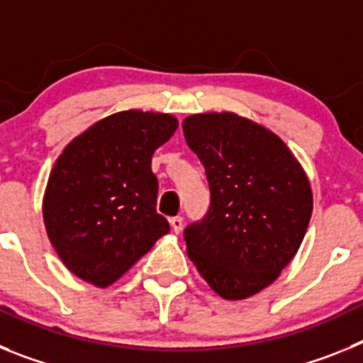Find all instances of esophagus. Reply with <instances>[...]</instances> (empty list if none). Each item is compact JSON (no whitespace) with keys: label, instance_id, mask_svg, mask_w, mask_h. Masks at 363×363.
Listing matches in <instances>:
<instances>
[{"label":"esophagus","instance_id":"1","mask_svg":"<svg viewBox=\"0 0 363 363\" xmlns=\"http://www.w3.org/2000/svg\"><path fill=\"white\" fill-rule=\"evenodd\" d=\"M171 227L174 233H182V229H184V218L182 216H172L171 220Z\"/></svg>","mask_w":363,"mask_h":363}]
</instances>
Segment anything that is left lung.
<instances>
[{
	"mask_svg": "<svg viewBox=\"0 0 363 363\" xmlns=\"http://www.w3.org/2000/svg\"><path fill=\"white\" fill-rule=\"evenodd\" d=\"M182 127L211 189L203 220L184 230L189 258L221 298L252 296L280 277L306 236L309 179L277 134L238 114H192Z\"/></svg>",
	"mask_w": 363,
	"mask_h": 363,
	"instance_id": "1",
	"label": "left lung"
}]
</instances>
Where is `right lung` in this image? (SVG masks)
<instances>
[{
    "mask_svg": "<svg viewBox=\"0 0 363 363\" xmlns=\"http://www.w3.org/2000/svg\"><path fill=\"white\" fill-rule=\"evenodd\" d=\"M176 127L171 114L116 112L74 138L57 158L43 221L57 256L78 278L107 287L169 233V221L156 213L150 162Z\"/></svg>",
    "mask_w": 363,
    "mask_h": 363,
    "instance_id": "obj_1",
    "label": "right lung"
}]
</instances>
